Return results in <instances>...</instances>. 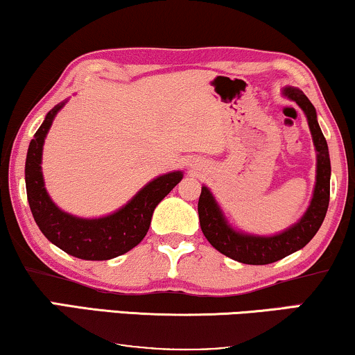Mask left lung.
<instances>
[{
	"label": "left lung",
	"mask_w": 355,
	"mask_h": 355,
	"mask_svg": "<svg viewBox=\"0 0 355 355\" xmlns=\"http://www.w3.org/2000/svg\"><path fill=\"white\" fill-rule=\"evenodd\" d=\"M283 95L295 101L304 111L310 134H312L315 152H317L313 196L304 215L278 234L259 236L232 227L223 213L220 203L216 202L207 186H202V193L198 198V220H200L203 236L218 252L241 263L268 265L300 250L317 234L328 210L331 163H329L328 144L317 121V111L304 95V92L295 87H286Z\"/></svg>",
	"instance_id": "1"
}]
</instances>
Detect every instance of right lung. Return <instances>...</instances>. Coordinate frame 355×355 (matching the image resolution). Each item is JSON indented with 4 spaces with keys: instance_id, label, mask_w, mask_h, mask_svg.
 <instances>
[{
    "instance_id": "1",
    "label": "right lung",
    "mask_w": 355,
    "mask_h": 355,
    "mask_svg": "<svg viewBox=\"0 0 355 355\" xmlns=\"http://www.w3.org/2000/svg\"><path fill=\"white\" fill-rule=\"evenodd\" d=\"M66 101L48 111L33 135L26 159V189L33 220L43 236L66 254L82 260H110L140 244L147 234L155 208L181 182L182 171L152 179L118 210L100 218H82L61 210L46 192L42 171L43 144L53 121Z\"/></svg>"
}]
</instances>
